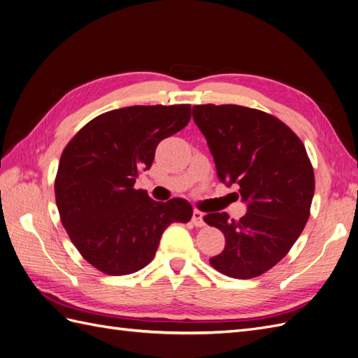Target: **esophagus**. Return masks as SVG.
Masks as SVG:
<instances>
[{"label":"esophagus","mask_w":358,"mask_h":358,"mask_svg":"<svg viewBox=\"0 0 358 358\" xmlns=\"http://www.w3.org/2000/svg\"><path fill=\"white\" fill-rule=\"evenodd\" d=\"M191 221L196 227H203L204 225V215L200 210H194Z\"/></svg>","instance_id":"esophagus-1"}]
</instances>
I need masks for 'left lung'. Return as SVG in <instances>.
I'll return each instance as SVG.
<instances>
[{
  "mask_svg": "<svg viewBox=\"0 0 358 358\" xmlns=\"http://www.w3.org/2000/svg\"><path fill=\"white\" fill-rule=\"evenodd\" d=\"M192 117L220 180L237 183L248 206L239 221L225 212L204 216L225 236L210 264L236 279L259 276L288 254L309 218L315 178L305 145L278 117L243 106H194Z\"/></svg>",
  "mask_w": 358,
  "mask_h": 358,
  "instance_id": "left-lung-1",
  "label": "left lung"
}]
</instances>
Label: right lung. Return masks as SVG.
Here are the masks:
<instances>
[{
	"mask_svg": "<svg viewBox=\"0 0 358 358\" xmlns=\"http://www.w3.org/2000/svg\"><path fill=\"white\" fill-rule=\"evenodd\" d=\"M191 119V106H129L94 117L64 149L55 199L64 229L100 272L121 276L148 266L171 222H188L183 199L159 203L136 189L162 138Z\"/></svg>",
	"mask_w": 358,
	"mask_h": 358,
	"instance_id": "add662e5",
	"label": "right lung"
}]
</instances>
